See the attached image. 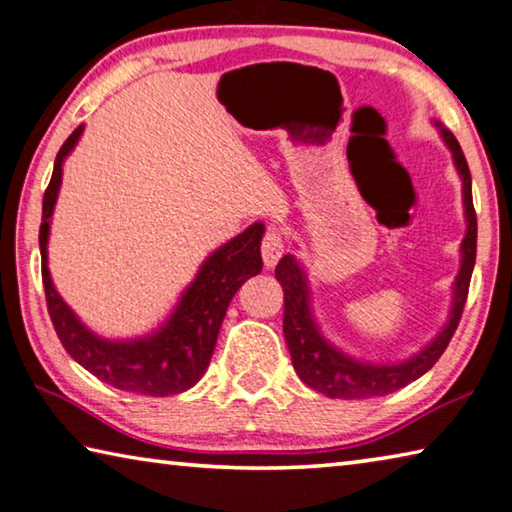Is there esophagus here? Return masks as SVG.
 I'll return each instance as SVG.
<instances>
[{"label": "esophagus", "instance_id": "1", "mask_svg": "<svg viewBox=\"0 0 512 512\" xmlns=\"http://www.w3.org/2000/svg\"><path fill=\"white\" fill-rule=\"evenodd\" d=\"M283 249H286V242H283L281 231L270 226L261 242V254H263L265 267H274L276 263H279V258L283 256Z\"/></svg>", "mask_w": 512, "mask_h": 512}]
</instances>
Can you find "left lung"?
<instances>
[{"instance_id": "8db88e82", "label": "left lung", "mask_w": 512, "mask_h": 512, "mask_svg": "<svg viewBox=\"0 0 512 512\" xmlns=\"http://www.w3.org/2000/svg\"><path fill=\"white\" fill-rule=\"evenodd\" d=\"M440 127V122H435ZM442 140L447 142L454 156V165L463 179V206L467 233L460 245V272L454 281V304H451L449 320L435 338L422 351H417L413 358L404 363H363L347 354H342L338 347H333L329 340L320 333L313 311H311V290H308L304 267L297 263V258L286 254L276 265V281L283 288V335L292 356L299 379L308 388H313L331 399H367L390 395L404 385L413 383L426 374L438 363L442 351L447 349L451 335L456 333L460 315H463L469 279H472L474 261H476V213L472 204V174L465 161L463 149L449 129L440 127Z\"/></svg>"}]
</instances>
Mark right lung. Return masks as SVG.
I'll use <instances>...</instances> for the list:
<instances>
[{"instance_id": "1", "label": "right lung", "mask_w": 512, "mask_h": 512, "mask_svg": "<svg viewBox=\"0 0 512 512\" xmlns=\"http://www.w3.org/2000/svg\"><path fill=\"white\" fill-rule=\"evenodd\" d=\"M83 127L72 131L56 156L52 181L43 197V224H40V256H43V283L47 311L63 347L81 367L99 381L117 390L138 392L149 397L177 395L195 385L211 363L217 333L233 295L251 276L263 270L261 240L265 226L251 224L201 263L195 281L183 290L177 308L158 331L145 338L108 340L92 333L63 297L58 295L47 267L49 224L61 190L63 161L72 152Z\"/></svg>"}]
</instances>
